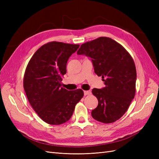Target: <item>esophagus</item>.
<instances>
[{"label":"esophagus","mask_w":159,"mask_h":159,"mask_svg":"<svg viewBox=\"0 0 159 159\" xmlns=\"http://www.w3.org/2000/svg\"><path fill=\"white\" fill-rule=\"evenodd\" d=\"M84 95H90L91 94V91H84Z\"/></svg>","instance_id":"obj_1"}]
</instances>
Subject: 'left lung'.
<instances>
[{
	"label": "left lung",
	"instance_id": "left-lung-1",
	"mask_svg": "<svg viewBox=\"0 0 159 159\" xmlns=\"http://www.w3.org/2000/svg\"><path fill=\"white\" fill-rule=\"evenodd\" d=\"M77 54L89 57L105 87L93 88L98 107L91 111L97 121L111 123L125 113L135 94L137 71L132 57L116 41L100 37L81 44Z\"/></svg>",
	"mask_w": 159,
	"mask_h": 159
}]
</instances>
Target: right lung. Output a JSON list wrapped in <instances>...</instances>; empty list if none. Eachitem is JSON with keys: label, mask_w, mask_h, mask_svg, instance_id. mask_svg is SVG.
<instances>
[{"label": "right lung", "mask_w": 159, "mask_h": 159, "mask_svg": "<svg viewBox=\"0 0 159 159\" xmlns=\"http://www.w3.org/2000/svg\"><path fill=\"white\" fill-rule=\"evenodd\" d=\"M79 47L58 42L47 43L28 62L24 89L34 110L47 123L60 125L68 121L75 105L83 98L82 89L68 91L61 86L67 61Z\"/></svg>", "instance_id": "right-lung-1"}]
</instances>
